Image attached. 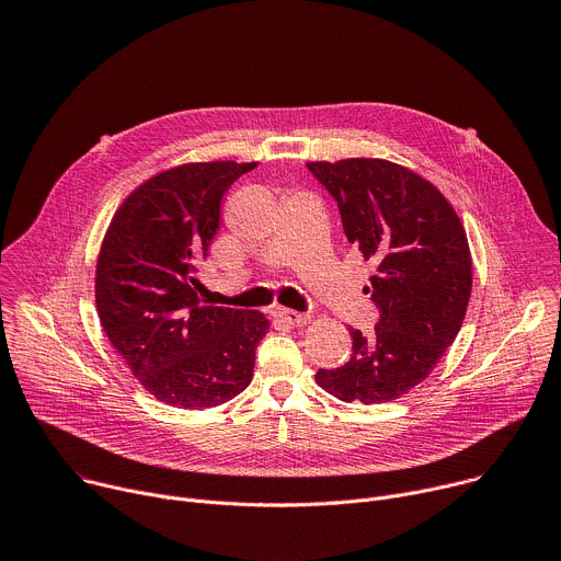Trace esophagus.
Masks as SVG:
<instances>
[{
  "instance_id": "obj_1",
  "label": "esophagus",
  "mask_w": 561,
  "mask_h": 561,
  "mask_svg": "<svg viewBox=\"0 0 561 561\" xmlns=\"http://www.w3.org/2000/svg\"><path fill=\"white\" fill-rule=\"evenodd\" d=\"M275 317L279 319V322H284L288 327H306V324H310V314H304V312H297V310H290V308H275Z\"/></svg>"
}]
</instances>
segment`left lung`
Listing matches in <instances>:
<instances>
[{
	"label": "left lung",
	"mask_w": 561,
	"mask_h": 561,
	"mask_svg": "<svg viewBox=\"0 0 561 561\" xmlns=\"http://www.w3.org/2000/svg\"><path fill=\"white\" fill-rule=\"evenodd\" d=\"M308 171L337 199L348 242L377 264L366 293L381 312L373 335L351 329V359L314 381L342 402H392L431 375L461 329L472 288L466 230L435 184L388 159Z\"/></svg>",
	"instance_id": "1"
}]
</instances>
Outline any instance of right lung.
<instances>
[{"instance_id":"1","label":"right lung","mask_w":561,"mask_h":561,"mask_svg":"<svg viewBox=\"0 0 561 561\" xmlns=\"http://www.w3.org/2000/svg\"><path fill=\"white\" fill-rule=\"evenodd\" d=\"M255 167L215 159L157 173L122 202L102 239L100 322L135 379L169 407L213 409L253 379L268 317L202 301L197 264L219 228L224 193Z\"/></svg>"}]
</instances>
